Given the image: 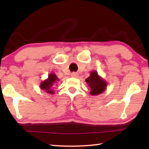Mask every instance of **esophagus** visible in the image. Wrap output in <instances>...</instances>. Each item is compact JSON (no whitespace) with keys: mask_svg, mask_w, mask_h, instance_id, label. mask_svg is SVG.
Segmentation results:
<instances>
[{"mask_svg":"<svg viewBox=\"0 0 149 149\" xmlns=\"http://www.w3.org/2000/svg\"><path fill=\"white\" fill-rule=\"evenodd\" d=\"M72 77H78V74L76 72H73L72 73Z\"/></svg>","mask_w":149,"mask_h":149,"instance_id":"1","label":"esophagus"}]
</instances>
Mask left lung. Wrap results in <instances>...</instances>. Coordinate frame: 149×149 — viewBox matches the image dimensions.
Returning <instances> with one entry per match:
<instances>
[{"instance_id":"1","label":"left lung","mask_w":149,"mask_h":149,"mask_svg":"<svg viewBox=\"0 0 149 149\" xmlns=\"http://www.w3.org/2000/svg\"><path fill=\"white\" fill-rule=\"evenodd\" d=\"M85 81L91 88L90 94L97 96L105 91L107 87V82L98 74L97 71H92L90 76L85 79Z\"/></svg>"}]
</instances>
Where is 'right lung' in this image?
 Returning <instances> with one entry per match:
<instances>
[{
    "instance_id": "obj_1",
    "label": "right lung",
    "mask_w": 149,
    "mask_h": 149,
    "mask_svg": "<svg viewBox=\"0 0 149 149\" xmlns=\"http://www.w3.org/2000/svg\"><path fill=\"white\" fill-rule=\"evenodd\" d=\"M58 81H59L58 77L56 76V75L53 73H51L49 75L47 79H46L41 83L40 84V89L43 90L47 93L49 94H54V85L56 84Z\"/></svg>"
}]
</instances>
